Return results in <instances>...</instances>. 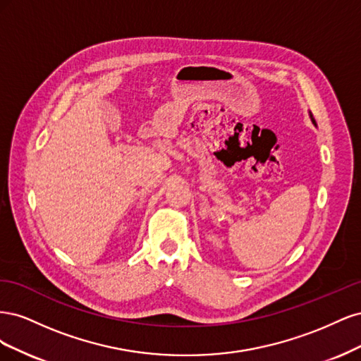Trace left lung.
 <instances>
[{
  "label": "left lung",
  "mask_w": 361,
  "mask_h": 361,
  "mask_svg": "<svg viewBox=\"0 0 361 361\" xmlns=\"http://www.w3.org/2000/svg\"><path fill=\"white\" fill-rule=\"evenodd\" d=\"M312 122H313V123H314V125H316V122H314V118H313V117H312Z\"/></svg>",
  "instance_id": "8db88e82"
}]
</instances>
